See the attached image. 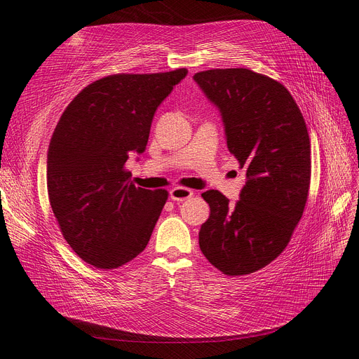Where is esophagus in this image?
Returning <instances> with one entry per match:
<instances>
[{
	"label": "esophagus",
	"mask_w": 359,
	"mask_h": 359,
	"mask_svg": "<svg viewBox=\"0 0 359 359\" xmlns=\"http://www.w3.org/2000/svg\"><path fill=\"white\" fill-rule=\"evenodd\" d=\"M192 195H194V192L191 189H187V187H182V186L173 187V189L170 191V199L177 201V202L189 199Z\"/></svg>",
	"instance_id": "obj_1"
}]
</instances>
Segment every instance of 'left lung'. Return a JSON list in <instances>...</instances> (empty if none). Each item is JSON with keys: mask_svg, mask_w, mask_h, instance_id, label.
<instances>
[{"mask_svg": "<svg viewBox=\"0 0 359 359\" xmlns=\"http://www.w3.org/2000/svg\"><path fill=\"white\" fill-rule=\"evenodd\" d=\"M194 80L218 107L227 148L248 179L234 205L218 191L202 194L211 214L199 248L225 275L253 273L284 252L303 217L311 176L307 126L291 93L266 75L218 68Z\"/></svg>", "mask_w": 359, "mask_h": 359, "instance_id": "8db88e82", "label": "left lung"}]
</instances>
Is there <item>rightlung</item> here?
I'll return each instance as SVG.
<instances>
[{
	"label": "right lung",
	"instance_id": "1",
	"mask_svg": "<svg viewBox=\"0 0 359 359\" xmlns=\"http://www.w3.org/2000/svg\"><path fill=\"white\" fill-rule=\"evenodd\" d=\"M187 74H115L77 94L48 148V196L64 238L88 265L115 269L149 241L167 191L130 183L125 163L145 151L161 102Z\"/></svg>",
	"mask_w": 359,
	"mask_h": 359
}]
</instances>
